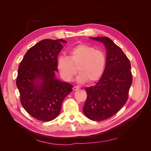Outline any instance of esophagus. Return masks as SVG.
Returning a JSON list of instances; mask_svg holds the SVG:
<instances>
[{"label":"esophagus","mask_w":151,"mask_h":151,"mask_svg":"<svg viewBox=\"0 0 151 151\" xmlns=\"http://www.w3.org/2000/svg\"><path fill=\"white\" fill-rule=\"evenodd\" d=\"M79 86H74L73 87V91H77V90H78V89H79Z\"/></svg>","instance_id":"esophagus-1"}]
</instances>
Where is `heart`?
Here are the masks:
<instances>
[{
    "label": "heart",
    "instance_id": "b5f03b06",
    "mask_svg": "<svg viewBox=\"0 0 151 151\" xmlns=\"http://www.w3.org/2000/svg\"><path fill=\"white\" fill-rule=\"evenodd\" d=\"M106 65L104 53L87 44H79L71 48L68 57H60L57 68L63 79L70 81L77 73L76 67L80 72L77 79L79 83L88 81L92 83L98 81L103 74Z\"/></svg>",
    "mask_w": 151,
    "mask_h": 151
}]
</instances>
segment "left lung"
Wrapping results in <instances>:
<instances>
[{
    "mask_svg": "<svg viewBox=\"0 0 151 151\" xmlns=\"http://www.w3.org/2000/svg\"><path fill=\"white\" fill-rule=\"evenodd\" d=\"M106 49V67L101 79L86 88L87 99L83 108L89 119L101 122L115 115L126 103L132 83L129 59L122 50L108 37H93Z\"/></svg>",
    "mask_w": 151,
    "mask_h": 151,
    "instance_id": "left-lung-1",
    "label": "left lung"
}]
</instances>
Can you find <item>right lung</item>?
Wrapping results in <instances>:
<instances>
[{
    "mask_svg": "<svg viewBox=\"0 0 151 151\" xmlns=\"http://www.w3.org/2000/svg\"><path fill=\"white\" fill-rule=\"evenodd\" d=\"M62 39H45L30 48L21 62L16 80L22 107L35 119L49 122L60 112L73 86L55 77Z\"/></svg>",
    "mask_w": 151,
    "mask_h": 151,
    "instance_id": "right-lung-1",
    "label": "right lung"
}]
</instances>
